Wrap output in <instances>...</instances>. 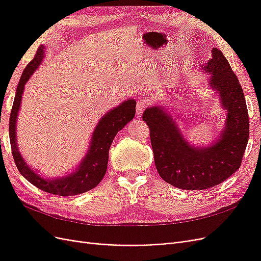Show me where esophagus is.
Listing matches in <instances>:
<instances>
[{
  "label": "esophagus",
  "mask_w": 261,
  "mask_h": 261,
  "mask_svg": "<svg viewBox=\"0 0 261 261\" xmlns=\"http://www.w3.org/2000/svg\"><path fill=\"white\" fill-rule=\"evenodd\" d=\"M145 110H146V102H145V101H138L137 108H136L137 115H138V116H140L141 114L144 113Z\"/></svg>",
  "instance_id": "obj_1"
}]
</instances>
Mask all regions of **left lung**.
<instances>
[{
  "label": "left lung",
  "instance_id": "1",
  "mask_svg": "<svg viewBox=\"0 0 261 261\" xmlns=\"http://www.w3.org/2000/svg\"><path fill=\"white\" fill-rule=\"evenodd\" d=\"M201 66L209 76L226 112L223 129L209 146L188 143L165 106L146 109L143 120L150 129L155 168L167 183L185 191L208 189L219 185L239 170L249 137V120L244 92L238 77L219 49Z\"/></svg>",
  "mask_w": 261,
  "mask_h": 261
}]
</instances>
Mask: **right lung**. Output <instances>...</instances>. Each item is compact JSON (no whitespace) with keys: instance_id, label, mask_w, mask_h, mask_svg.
<instances>
[{"instance_id":"right-lung-1","label":"right lung","mask_w":261,"mask_h":261,"mask_svg":"<svg viewBox=\"0 0 261 261\" xmlns=\"http://www.w3.org/2000/svg\"><path fill=\"white\" fill-rule=\"evenodd\" d=\"M43 59L44 46L40 45L35 59L22 72L17 86L10 117V141L13 158L20 174L41 191L64 197L80 195L96 187L103 178L109 161V149L116 134L135 116L136 101L127 99L100 118L96 128L92 132L88 150L73 172L66 173V175L63 176L45 178L26 163V160L19 152L16 137V123L25 85L36 69L40 66Z\"/></svg>"}]
</instances>
